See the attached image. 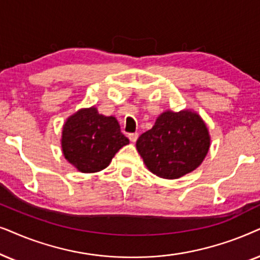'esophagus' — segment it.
Wrapping results in <instances>:
<instances>
[{"label": "esophagus", "instance_id": "obj_1", "mask_svg": "<svg viewBox=\"0 0 260 260\" xmlns=\"http://www.w3.org/2000/svg\"><path fill=\"white\" fill-rule=\"evenodd\" d=\"M138 137H139V134H138V133H129V134H128V138H129V140L132 141V143H136Z\"/></svg>", "mask_w": 260, "mask_h": 260}]
</instances>
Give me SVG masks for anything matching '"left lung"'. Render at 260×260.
<instances>
[{"mask_svg": "<svg viewBox=\"0 0 260 260\" xmlns=\"http://www.w3.org/2000/svg\"><path fill=\"white\" fill-rule=\"evenodd\" d=\"M210 139L205 122L191 110H168L139 137L137 150L152 174L175 179L195 170L208 153Z\"/></svg>", "mask_w": 260, "mask_h": 260, "instance_id": "1", "label": "left lung"}]
</instances>
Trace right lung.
I'll use <instances>...</instances> for the list:
<instances>
[{
    "label": "right lung",
    "instance_id": "right-lung-1",
    "mask_svg": "<svg viewBox=\"0 0 260 260\" xmlns=\"http://www.w3.org/2000/svg\"><path fill=\"white\" fill-rule=\"evenodd\" d=\"M128 143L115 117L101 115L94 107L74 114L63 127L64 157L81 172L103 170Z\"/></svg>",
    "mask_w": 260,
    "mask_h": 260
}]
</instances>
